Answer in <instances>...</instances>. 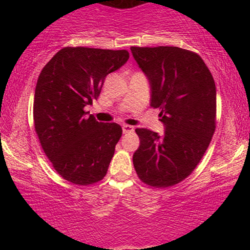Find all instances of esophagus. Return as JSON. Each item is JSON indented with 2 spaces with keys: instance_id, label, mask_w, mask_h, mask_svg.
Wrapping results in <instances>:
<instances>
[{
  "instance_id": "esophagus-1",
  "label": "esophagus",
  "mask_w": 250,
  "mask_h": 250,
  "mask_svg": "<svg viewBox=\"0 0 250 250\" xmlns=\"http://www.w3.org/2000/svg\"><path fill=\"white\" fill-rule=\"evenodd\" d=\"M122 130H123V133H130V131L134 130V127H133V125H122Z\"/></svg>"
}]
</instances>
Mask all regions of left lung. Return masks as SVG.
<instances>
[{
  "label": "left lung",
  "instance_id": "1",
  "mask_svg": "<svg viewBox=\"0 0 250 250\" xmlns=\"http://www.w3.org/2000/svg\"><path fill=\"white\" fill-rule=\"evenodd\" d=\"M150 84V105L161 109L165 133L137 128V176L151 187L176 185L191 174L215 131L216 87L203 60L179 47H131Z\"/></svg>",
  "mask_w": 250,
  "mask_h": 250
}]
</instances>
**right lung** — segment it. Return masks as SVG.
<instances>
[{
  "label": "right lung",
  "mask_w": 250,
  "mask_h": 250,
  "mask_svg": "<svg viewBox=\"0 0 250 250\" xmlns=\"http://www.w3.org/2000/svg\"><path fill=\"white\" fill-rule=\"evenodd\" d=\"M128 59L127 50L65 47L40 74L34 96L36 134L55 170L71 183L91 185L107 174L122 128L87 116L84 107L97 100L105 76Z\"/></svg>",
  "instance_id": "1"
}]
</instances>
